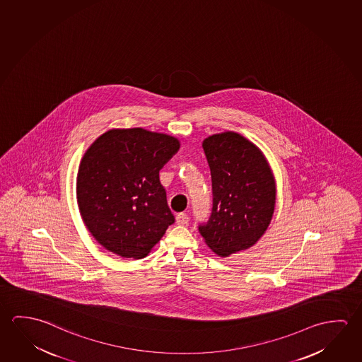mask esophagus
Returning a JSON list of instances; mask_svg holds the SVG:
<instances>
[{
	"mask_svg": "<svg viewBox=\"0 0 362 362\" xmlns=\"http://www.w3.org/2000/svg\"><path fill=\"white\" fill-rule=\"evenodd\" d=\"M175 222H177L178 225H187V223L189 222V217H188V214H177V217H175Z\"/></svg>",
	"mask_w": 362,
	"mask_h": 362,
	"instance_id": "obj_1",
	"label": "esophagus"
}]
</instances>
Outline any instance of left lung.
Listing matches in <instances>:
<instances>
[{
  "instance_id": "left-lung-1",
  "label": "left lung",
  "mask_w": 362,
  "mask_h": 362,
  "mask_svg": "<svg viewBox=\"0 0 362 362\" xmlns=\"http://www.w3.org/2000/svg\"><path fill=\"white\" fill-rule=\"evenodd\" d=\"M212 177L214 208L199 226L204 243L221 257L254 246L273 218L276 184L265 155L233 131L202 144Z\"/></svg>"
}]
</instances>
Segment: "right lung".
<instances>
[{
  "mask_svg": "<svg viewBox=\"0 0 362 362\" xmlns=\"http://www.w3.org/2000/svg\"><path fill=\"white\" fill-rule=\"evenodd\" d=\"M179 148L177 137L141 127L112 129L90 144L78 168V208L105 249L143 259L174 223L159 170Z\"/></svg>",
  "mask_w": 362,
  "mask_h": 362,
  "instance_id": "right-lung-1",
  "label": "right lung"
}]
</instances>
